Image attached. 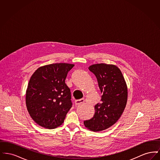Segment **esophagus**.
<instances>
[{"label":"esophagus","instance_id":"esophagus-1","mask_svg":"<svg viewBox=\"0 0 160 160\" xmlns=\"http://www.w3.org/2000/svg\"><path fill=\"white\" fill-rule=\"evenodd\" d=\"M84 102V98H82V99H76L75 101V104L77 106V105H79L82 103H83Z\"/></svg>","mask_w":160,"mask_h":160}]
</instances>
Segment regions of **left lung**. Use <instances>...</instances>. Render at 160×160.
I'll return each mask as SVG.
<instances>
[{
    "label": "left lung",
    "mask_w": 160,
    "mask_h": 160,
    "mask_svg": "<svg viewBox=\"0 0 160 160\" xmlns=\"http://www.w3.org/2000/svg\"><path fill=\"white\" fill-rule=\"evenodd\" d=\"M89 69L97 77L102 95L95 106L93 117L84 121V125L98 132L110 128L120 118L127 104L128 88L121 71L114 65L97 63Z\"/></svg>",
    "instance_id": "8db88e82"
}]
</instances>
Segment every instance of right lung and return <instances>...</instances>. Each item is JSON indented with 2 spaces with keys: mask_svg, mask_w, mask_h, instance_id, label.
<instances>
[{
  "mask_svg": "<svg viewBox=\"0 0 160 160\" xmlns=\"http://www.w3.org/2000/svg\"><path fill=\"white\" fill-rule=\"evenodd\" d=\"M74 64L57 63L38 68L32 75L26 92V104L32 119L42 127L61 125L72 107L70 89L65 84Z\"/></svg>",
  "mask_w": 160,
  "mask_h": 160,
  "instance_id": "add662e5",
  "label": "right lung"
}]
</instances>
